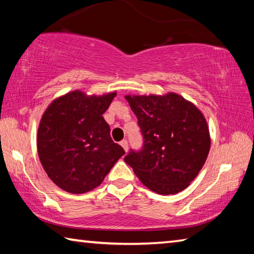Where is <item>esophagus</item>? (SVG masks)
Wrapping results in <instances>:
<instances>
[{
  "label": "esophagus",
  "instance_id": "esophagus-1",
  "mask_svg": "<svg viewBox=\"0 0 254 254\" xmlns=\"http://www.w3.org/2000/svg\"><path fill=\"white\" fill-rule=\"evenodd\" d=\"M120 144H121L122 148L126 150V152L128 151V144H127V140H122L121 142H120Z\"/></svg>",
  "mask_w": 254,
  "mask_h": 254
}]
</instances>
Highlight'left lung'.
<instances>
[{"mask_svg":"<svg viewBox=\"0 0 254 254\" xmlns=\"http://www.w3.org/2000/svg\"><path fill=\"white\" fill-rule=\"evenodd\" d=\"M137 119L142 147L126 161L145 187L160 195L184 190L203 168L210 148L206 120L177 94L126 96Z\"/></svg>","mask_w":254,"mask_h":254,"instance_id":"8db88e82","label":"left lung"}]
</instances>
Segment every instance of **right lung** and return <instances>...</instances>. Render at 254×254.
Masks as SVG:
<instances>
[{
	"instance_id": "add662e5",
	"label": "right lung",
	"mask_w": 254,
	"mask_h": 254,
	"mask_svg": "<svg viewBox=\"0 0 254 254\" xmlns=\"http://www.w3.org/2000/svg\"><path fill=\"white\" fill-rule=\"evenodd\" d=\"M117 94L87 97L79 91L55 100L42 115L38 154L48 177L64 190L96 188L123 154L103 114Z\"/></svg>"
}]
</instances>
